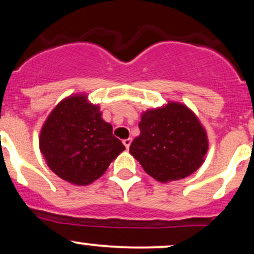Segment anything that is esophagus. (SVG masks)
Returning a JSON list of instances; mask_svg holds the SVG:
<instances>
[{
    "instance_id": "esophagus-1",
    "label": "esophagus",
    "mask_w": 254,
    "mask_h": 254,
    "mask_svg": "<svg viewBox=\"0 0 254 254\" xmlns=\"http://www.w3.org/2000/svg\"><path fill=\"white\" fill-rule=\"evenodd\" d=\"M123 144L125 145V148H127V149H129V147H130V144H131V138H127V139H124V141H123Z\"/></svg>"
}]
</instances>
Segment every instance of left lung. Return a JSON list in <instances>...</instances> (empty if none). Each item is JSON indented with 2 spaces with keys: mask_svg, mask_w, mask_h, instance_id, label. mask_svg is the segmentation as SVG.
<instances>
[{
  "mask_svg": "<svg viewBox=\"0 0 254 254\" xmlns=\"http://www.w3.org/2000/svg\"><path fill=\"white\" fill-rule=\"evenodd\" d=\"M139 133L130 154L143 170L161 183L189 177L203 164L208 150L205 130L193 112L182 104L143 113Z\"/></svg>",
  "mask_w": 254,
  "mask_h": 254,
  "instance_id": "8db88e82",
  "label": "left lung"
}]
</instances>
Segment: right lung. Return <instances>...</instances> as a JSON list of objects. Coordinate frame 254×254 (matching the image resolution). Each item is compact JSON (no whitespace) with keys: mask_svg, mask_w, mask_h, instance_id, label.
Listing matches in <instances>:
<instances>
[{"mask_svg":"<svg viewBox=\"0 0 254 254\" xmlns=\"http://www.w3.org/2000/svg\"><path fill=\"white\" fill-rule=\"evenodd\" d=\"M39 147L50 170L75 185L97 180L125 149L99 107L83 95L64 99L55 107L40 132Z\"/></svg>","mask_w":254,"mask_h":254,"instance_id":"1","label":"right lung"}]
</instances>
